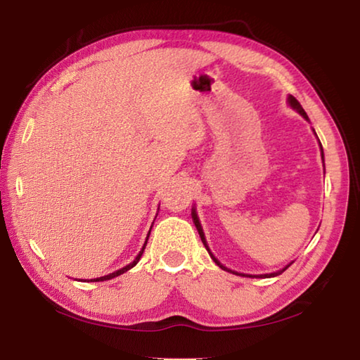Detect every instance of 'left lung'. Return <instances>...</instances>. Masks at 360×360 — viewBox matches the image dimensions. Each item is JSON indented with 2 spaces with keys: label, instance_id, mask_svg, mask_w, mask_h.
I'll return each instance as SVG.
<instances>
[{
  "label": "left lung",
  "instance_id": "1",
  "mask_svg": "<svg viewBox=\"0 0 360 360\" xmlns=\"http://www.w3.org/2000/svg\"><path fill=\"white\" fill-rule=\"evenodd\" d=\"M288 101H289V105H290V108L292 109H295V111L300 114V115H303L304 119L307 120H309L308 119V115H307V112H304V109L302 108V105L300 103L297 101V98L295 96H292V95H289V98H288ZM319 146H321V143H319ZM321 150H322V146H321ZM322 160H324V152H322ZM192 219H193V224H195V227H197V230H198V235H200V238H202V241H203V245H205V248H206V251L210 252V255H211V259L216 262V264L222 268V270H225V271H230V273H235V275H238V276H252V275H243V273H236V271H231V270H229L227 266H224L221 262H219L214 255L211 254V251H210V248H208V245H206V238H205V233H203V229H202V224H200V219H198V216H197V211H195V208H192ZM290 266V264L289 265H285L283 270H279V271H276V273H268V275H254V276H259V278H273V276H278V275H281V273L284 271V270H288V268Z\"/></svg>",
  "mask_w": 360,
  "mask_h": 360
}]
</instances>
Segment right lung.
I'll return each mask as SVG.
<instances>
[{
  "label": "right lung",
  "instance_id": "1",
  "mask_svg": "<svg viewBox=\"0 0 360 360\" xmlns=\"http://www.w3.org/2000/svg\"><path fill=\"white\" fill-rule=\"evenodd\" d=\"M152 229V227H150ZM149 235H150V230H149V233H148V238H146V241H144V246H143V249L141 251H139V254L136 255L135 257V260L131 262V264H129L127 266H124V268H120V270H117V271H114V273H109V275H106V276H101V278H95V279H90V281H108V279H112V278H115V276H119V275H124L125 271H129L130 268H133L135 266L138 262H139V259H141V255H143V252H144V248H146V245H148V240H149Z\"/></svg>",
  "mask_w": 360,
  "mask_h": 360
}]
</instances>
